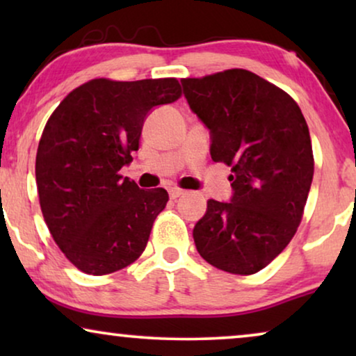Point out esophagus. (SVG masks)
<instances>
[{
	"mask_svg": "<svg viewBox=\"0 0 356 356\" xmlns=\"http://www.w3.org/2000/svg\"><path fill=\"white\" fill-rule=\"evenodd\" d=\"M168 193H170V197H172V199H177V197H179V196H183V194H184V189L178 188V186H173V188H170V189H168Z\"/></svg>",
	"mask_w": 356,
	"mask_h": 356,
	"instance_id": "34e87169",
	"label": "esophagus"
}]
</instances>
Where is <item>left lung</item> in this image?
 Instances as JSON below:
<instances>
[{"label":"left lung","instance_id":"left-lung-1","mask_svg":"<svg viewBox=\"0 0 356 356\" xmlns=\"http://www.w3.org/2000/svg\"><path fill=\"white\" fill-rule=\"evenodd\" d=\"M191 110L211 129V157L232 167V202L207 201L193 230L204 259L251 275L295 236L313 181L309 129L280 87L246 70L181 79Z\"/></svg>","mask_w":356,"mask_h":356}]
</instances>
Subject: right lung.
Segmentation results:
<instances>
[{
	"label": "right lung",
	"mask_w": 356,
	"mask_h": 356,
	"mask_svg": "<svg viewBox=\"0 0 356 356\" xmlns=\"http://www.w3.org/2000/svg\"><path fill=\"white\" fill-rule=\"evenodd\" d=\"M179 97L175 77H99L70 92L48 118L35 159L38 201L58 248L86 274L124 269L144 252L168 193L140 189L120 170L139 149L149 111Z\"/></svg>",
	"instance_id": "obj_1"
}]
</instances>
